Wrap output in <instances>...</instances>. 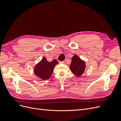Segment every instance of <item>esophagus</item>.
I'll list each match as a JSON object with an SVG mask.
<instances>
[{
  "label": "esophagus",
  "mask_w": 121,
  "mask_h": 121,
  "mask_svg": "<svg viewBox=\"0 0 121 121\" xmlns=\"http://www.w3.org/2000/svg\"><path fill=\"white\" fill-rule=\"evenodd\" d=\"M59 63H60V64H64V63H65V61H59Z\"/></svg>",
  "instance_id": "1"
}]
</instances>
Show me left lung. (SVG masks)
Masks as SVG:
<instances>
[{"label":"left lung","mask_w":121,"mask_h":121,"mask_svg":"<svg viewBox=\"0 0 121 121\" xmlns=\"http://www.w3.org/2000/svg\"><path fill=\"white\" fill-rule=\"evenodd\" d=\"M86 67L85 61L82 60L77 55L75 54L72 57V62L69 65L71 72L77 77L83 74Z\"/></svg>","instance_id":"obj_1"}]
</instances>
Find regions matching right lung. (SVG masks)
<instances>
[{
	"instance_id": "add662e5",
	"label": "right lung",
	"mask_w": 121,
	"mask_h": 121,
	"mask_svg": "<svg viewBox=\"0 0 121 121\" xmlns=\"http://www.w3.org/2000/svg\"><path fill=\"white\" fill-rule=\"evenodd\" d=\"M58 64V62L56 60L49 62L45 57H43L41 61L34 67V74L37 77L43 80H47L52 76L54 67Z\"/></svg>"
}]
</instances>
